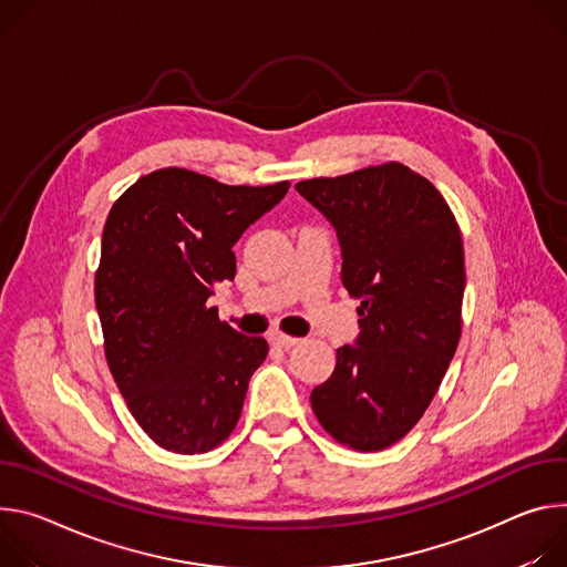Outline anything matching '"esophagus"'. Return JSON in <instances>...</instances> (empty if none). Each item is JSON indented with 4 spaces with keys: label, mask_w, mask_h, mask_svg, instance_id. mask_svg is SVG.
I'll return each mask as SVG.
<instances>
[{
    "label": "esophagus",
    "mask_w": 567,
    "mask_h": 567,
    "mask_svg": "<svg viewBox=\"0 0 567 567\" xmlns=\"http://www.w3.org/2000/svg\"><path fill=\"white\" fill-rule=\"evenodd\" d=\"M268 340H270L275 347H281V349H290V347H295V344L299 342L297 338H292V336H286V333H281V331H270Z\"/></svg>",
    "instance_id": "34e87169"
}]
</instances>
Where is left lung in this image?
<instances>
[{
  "instance_id": "1",
  "label": "left lung",
  "mask_w": 567,
  "mask_h": 567,
  "mask_svg": "<svg viewBox=\"0 0 567 567\" xmlns=\"http://www.w3.org/2000/svg\"><path fill=\"white\" fill-rule=\"evenodd\" d=\"M338 231L360 336L310 405L338 444L383 451L423 416L457 351L462 231L434 184L399 162L295 184Z\"/></svg>"
}]
</instances>
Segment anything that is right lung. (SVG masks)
I'll list each match as a JSON object with an SVG mask.
<instances>
[{"mask_svg":"<svg viewBox=\"0 0 567 567\" xmlns=\"http://www.w3.org/2000/svg\"><path fill=\"white\" fill-rule=\"evenodd\" d=\"M288 186H231L168 166L125 188L107 214L94 275L105 360L164 451H214L240 419L268 342L220 322L209 297L236 275L234 243Z\"/></svg>","mask_w":567,"mask_h":567,"instance_id":"right-lung-1","label":"right lung"}]
</instances>
